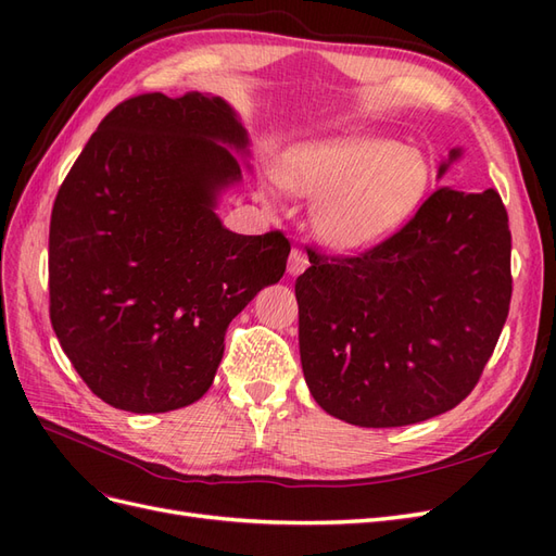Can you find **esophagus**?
Returning <instances> with one entry per match:
<instances>
[{
	"mask_svg": "<svg viewBox=\"0 0 556 556\" xmlns=\"http://www.w3.org/2000/svg\"><path fill=\"white\" fill-rule=\"evenodd\" d=\"M306 268H308V257H306V252H304V250H299V248H294V250L290 252L288 274H290V276H299V274H304Z\"/></svg>",
	"mask_w": 556,
	"mask_h": 556,
	"instance_id": "esophagus-1",
	"label": "esophagus"
}]
</instances>
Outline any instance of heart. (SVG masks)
<instances>
[{"mask_svg":"<svg viewBox=\"0 0 556 556\" xmlns=\"http://www.w3.org/2000/svg\"><path fill=\"white\" fill-rule=\"evenodd\" d=\"M285 180L317 201V237L357 255L408 225L427 188V164L392 139L343 137L294 148Z\"/></svg>","mask_w":556,"mask_h":556,"instance_id":"obj_1","label":"heart"}]
</instances>
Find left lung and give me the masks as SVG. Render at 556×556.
<instances>
[{
	"mask_svg": "<svg viewBox=\"0 0 556 556\" xmlns=\"http://www.w3.org/2000/svg\"><path fill=\"white\" fill-rule=\"evenodd\" d=\"M462 148L439 166L445 176ZM296 278L299 352L317 406L357 427H406L478 384L506 325L508 213L496 190H435L396 237L319 257Z\"/></svg>",
	"mask_w": 556,
	"mask_h": 556,
	"instance_id": "obj_1",
	"label": "left lung"
}]
</instances>
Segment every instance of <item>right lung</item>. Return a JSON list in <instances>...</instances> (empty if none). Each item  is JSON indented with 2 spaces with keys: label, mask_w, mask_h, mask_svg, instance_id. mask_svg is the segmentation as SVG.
Instances as JSON below:
<instances>
[{
  "label": "right lung",
  "mask_w": 556,
  "mask_h": 556,
  "mask_svg": "<svg viewBox=\"0 0 556 556\" xmlns=\"http://www.w3.org/2000/svg\"><path fill=\"white\" fill-rule=\"evenodd\" d=\"M248 146L223 97L148 92L117 104L66 174L50 215V323L109 406L199 401L231 319L282 278L280 231L243 237L215 213Z\"/></svg>",
  "instance_id": "obj_1"
}]
</instances>
